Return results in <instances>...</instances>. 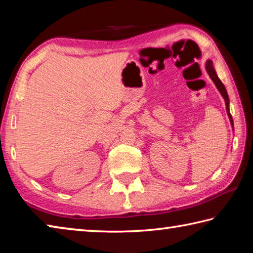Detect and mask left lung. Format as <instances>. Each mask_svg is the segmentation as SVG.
Segmentation results:
<instances>
[{
    "label": "left lung",
    "mask_w": 253,
    "mask_h": 253,
    "mask_svg": "<svg viewBox=\"0 0 253 253\" xmlns=\"http://www.w3.org/2000/svg\"><path fill=\"white\" fill-rule=\"evenodd\" d=\"M207 71H208L209 76L211 77V79L213 80V83L215 84L216 88L219 89V91L221 92L222 97L224 98L225 106H226V114H228L229 119H230V122H231V125H232V127H233V119H232V116H231V114H230V109H229V96H228V92H226L224 84H222V81L219 79V77H217L215 70H214L213 62L211 61V60H209V61H207Z\"/></svg>",
    "instance_id": "1"
}]
</instances>
